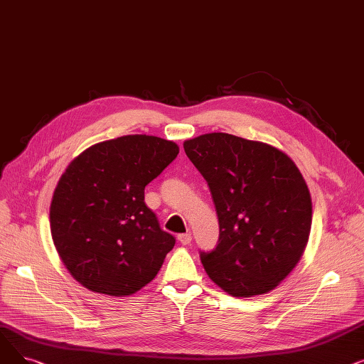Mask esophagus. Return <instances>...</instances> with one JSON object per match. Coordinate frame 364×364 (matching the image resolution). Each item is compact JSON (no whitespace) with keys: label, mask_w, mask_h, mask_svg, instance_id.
<instances>
[{"label":"esophagus","mask_w":364,"mask_h":364,"mask_svg":"<svg viewBox=\"0 0 364 364\" xmlns=\"http://www.w3.org/2000/svg\"><path fill=\"white\" fill-rule=\"evenodd\" d=\"M178 242H180L181 245H190V242H192V235H190V233L178 235Z\"/></svg>","instance_id":"1"}]
</instances>
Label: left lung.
Segmentation results:
<instances>
[{
	"instance_id": "obj_1",
	"label": "left lung",
	"mask_w": 364,
	"mask_h": 364,
	"mask_svg": "<svg viewBox=\"0 0 364 364\" xmlns=\"http://www.w3.org/2000/svg\"><path fill=\"white\" fill-rule=\"evenodd\" d=\"M183 146L218 215V245L200 252L206 274L237 298L273 291L295 269L311 230V196L298 166L272 144L225 132Z\"/></svg>"
}]
</instances>
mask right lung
<instances>
[{
	"mask_svg": "<svg viewBox=\"0 0 364 364\" xmlns=\"http://www.w3.org/2000/svg\"><path fill=\"white\" fill-rule=\"evenodd\" d=\"M178 151L174 141L134 134L94 144L68 165L50 227L57 254L84 288L128 296L155 279L176 239L144 203V187Z\"/></svg>",
	"mask_w": 364,
	"mask_h": 364,
	"instance_id": "obj_1",
	"label": "right lung"
}]
</instances>
